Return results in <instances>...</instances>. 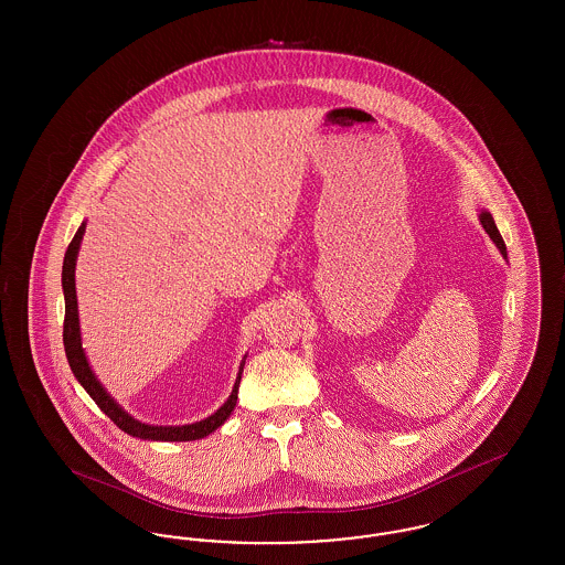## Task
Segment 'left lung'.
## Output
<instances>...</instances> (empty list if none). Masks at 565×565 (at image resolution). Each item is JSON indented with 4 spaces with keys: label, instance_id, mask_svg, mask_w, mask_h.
Instances as JSON below:
<instances>
[{
    "label": "left lung",
    "instance_id": "1",
    "mask_svg": "<svg viewBox=\"0 0 565 565\" xmlns=\"http://www.w3.org/2000/svg\"><path fill=\"white\" fill-rule=\"evenodd\" d=\"M479 220H481L484 233L489 235V239L495 243V247L500 249V254L507 258V245H504V239H502V235H500V231H498V226H495V222H493V215L489 214L487 210H481Z\"/></svg>",
    "mask_w": 565,
    "mask_h": 565
}]
</instances>
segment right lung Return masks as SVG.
I'll return each mask as SVG.
<instances>
[{
    "mask_svg": "<svg viewBox=\"0 0 565 565\" xmlns=\"http://www.w3.org/2000/svg\"><path fill=\"white\" fill-rule=\"evenodd\" d=\"M86 231V222H82L81 228L76 231L74 239L67 245L65 260H63V273H61V286H63V296H65V322H63V345H65V355L72 366V373L78 379L86 394L95 401V404L108 415L109 419L120 428L127 431L129 436L141 438V440H162V443H186V440H199L210 436L212 431L217 430L233 413L237 404V394H239V381H242L243 366L245 358L243 355L239 364V373L235 379L233 392L226 398L214 415L186 424V426H152L135 419L131 413H127L120 404L116 403L108 394V390L102 385V381L93 373L86 353L82 350L81 318H78V296H76V260L81 252L82 237Z\"/></svg>",
    "mask_w": 565,
    "mask_h": 565,
    "instance_id": "obj_1",
    "label": "right lung"
}]
</instances>
